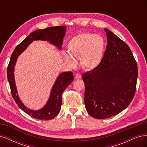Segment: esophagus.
Returning a JSON list of instances; mask_svg holds the SVG:
<instances>
[{"mask_svg":"<svg viewBox=\"0 0 147 147\" xmlns=\"http://www.w3.org/2000/svg\"><path fill=\"white\" fill-rule=\"evenodd\" d=\"M75 78L76 79H80V78H82V75H80V74H78V73L76 74L75 75Z\"/></svg>","mask_w":147,"mask_h":147,"instance_id":"1","label":"esophagus"}]
</instances>
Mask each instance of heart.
<instances>
[{
	"mask_svg": "<svg viewBox=\"0 0 147 147\" xmlns=\"http://www.w3.org/2000/svg\"><path fill=\"white\" fill-rule=\"evenodd\" d=\"M105 48L104 38L94 33L85 32L73 37L67 45L69 53H63V58L71 66L76 64L75 58H80L84 69L91 70L96 69L103 59Z\"/></svg>",
	"mask_w": 147,
	"mask_h": 147,
	"instance_id": "obj_1",
	"label": "heart"
}]
</instances>
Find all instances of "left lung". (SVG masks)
I'll use <instances>...</instances> for the list:
<instances>
[{"mask_svg": "<svg viewBox=\"0 0 147 147\" xmlns=\"http://www.w3.org/2000/svg\"><path fill=\"white\" fill-rule=\"evenodd\" d=\"M100 64L83 74L84 104L88 113L96 119L118 115L130 104L136 90L137 63L127 44L110 30Z\"/></svg>", "mask_w": 147, "mask_h": 147, "instance_id": "1", "label": "left lung"}]
</instances>
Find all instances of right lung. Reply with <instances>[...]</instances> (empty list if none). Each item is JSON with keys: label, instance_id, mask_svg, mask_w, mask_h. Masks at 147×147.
I'll return each instance as SVG.
<instances>
[{"label": "right lung", "instance_id": "right-lung-1", "mask_svg": "<svg viewBox=\"0 0 147 147\" xmlns=\"http://www.w3.org/2000/svg\"><path fill=\"white\" fill-rule=\"evenodd\" d=\"M66 27L65 26L50 27L45 29H38L29 34L24 40L18 45L13 51L10 57L9 64L7 67V78L10 84L11 95L18 106L24 112L35 119L49 120L53 119L59 114L62 105V95L63 91L74 80V75L72 72L61 73L57 77L52 87L50 96L45 105L41 109L37 110H30L23 104L18 94L14 77V70L18 56L34 40H41L48 41L58 49L61 48L63 38L65 34Z\"/></svg>", "mask_w": 147, "mask_h": 147}]
</instances>
